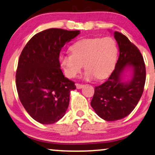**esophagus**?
Returning a JSON list of instances; mask_svg holds the SVG:
<instances>
[{
  "instance_id": "34e87169",
  "label": "esophagus",
  "mask_w": 155,
  "mask_h": 155,
  "mask_svg": "<svg viewBox=\"0 0 155 155\" xmlns=\"http://www.w3.org/2000/svg\"><path fill=\"white\" fill-rule=\"evenodd\" d=\"M76 88L77 89H81L84 87L83 84H78V83L76 84Z\"/></svg>"
}]
</instances>
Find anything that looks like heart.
Returning a JSON list of instances; mask_svg holds the SVG:
<instances>
[{
  "instance_id": "1",
  "label": "heart",
  "mask_w": 155,
  "mask_h": 155,
  "mask_svg": "<svg viewBox=\"0 0 155 155\" xmlns=\"http://www.w3.org/2000/svg\"><path fill=\"white\" fill-rule=\"evenodd\" d=\"M71 54H61L60 63L68 78H74L84 64L86 79H105L113 70L118 58V48L113 37L87 38L71 47Z\"/></svg>"
}]
</instances>
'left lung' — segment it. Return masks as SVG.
I'll return each mask as SVG.
<instances>
[{
    "instance_id": "obj_1",
    "label": "left lung",
    "mask_w": 155,
    "mask_h": 155,
    "mask_svg": "<svg viewBox=\"0 0 155 155\" xmlns=\"http://www.w3.org/2000/svg\"><path fill=\"white\" fill-rule=\"evenodd\" d=\"M114 37L119 47V57L115 69L102 84L94 87L91 106L100 118L107 121L122 119L133 111L140 100L146 81V68L142 55L135 45L118 31ZM131 67L133 76L123 83L122 74Z\"/></svg>"
}]
</instances>
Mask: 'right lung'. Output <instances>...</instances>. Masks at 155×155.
Masks as SVG:
<instances>
[{
    "mask_svg": "<svg viewBox=\"0 0 155 155\" xmlns=\"http://www.w3.org/2000/svg\"><path fill=\"white\" fill-rule=\"evenodd\" d=\"M79 30L52 28L34 35L22 50L16 74L18 97L29 115L42 124H52L64 116L74 81L63 75L59 55Z\"/></svg>",
    "mask_w": 155,
    "mask_h": 155,
    "instance_id": "right-lung-1",
    "label": "right lung"
}]
</instances>
